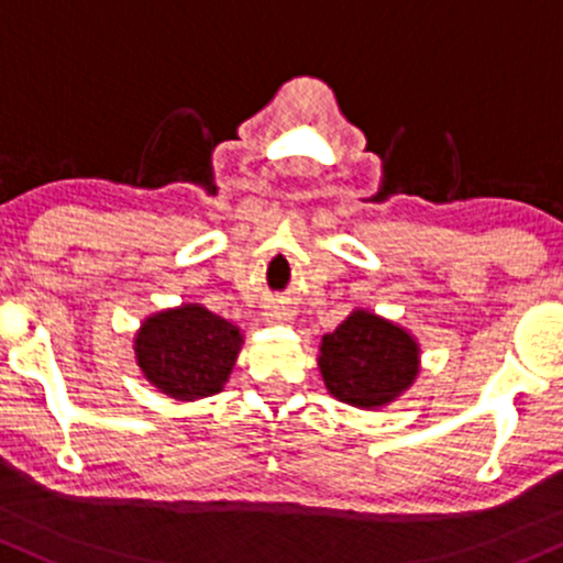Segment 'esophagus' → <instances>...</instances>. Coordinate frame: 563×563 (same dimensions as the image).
I'll list each match as a JSON object with an SVG mask.
<instances>
[{
  "instance_id": "esophagus-1",
  "label": "esophagus",
  "mask_w": 563,
  "mask_h": 563,
  "mask_svg": "<svg viewBox=\"0 0 563 563\" xmlns=\"http://www.w3.org/2000/svg\"><path fill=\"white\" fill-rule=\"evenodd\" d=\"M265 322H271V324H287V322H292V317L295 313L289 311L287 306H279V303H274V306H268L265 308Z\"/></svg>"
}]
</instances>
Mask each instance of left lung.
I'll return each mask as SVG.
<instances>
[{
    "mask_svg": "<svg viewBox=\"0 0 563 563\" xmlns=\"http://www.w3.org/2000/svg\"><path fill=\"white\" fill-rule=\"evenodd\" d=\"M319 371L335 400L376 410L419 376V343L389 319L356 308L322 338Z\"/></svg>",
    "mask_w": 563,
    "mask_h": 563,
    "instance_id": "8db88e82",
    "label": "left lung"
}]
</instances>
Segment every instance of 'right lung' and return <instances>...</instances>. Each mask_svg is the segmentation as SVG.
Wrapping results in <instances>:
<instances>
[{
  "instance_id": "1",
  "label": "right lung",
  "mask_w": 563,
  "mask_h": 563,
  "mask_svg": "<svg viewBox=\"0 0 563 563\" xmlns=\"http://www.w3.org/2000/svg\"><path fill=\"white\" fill-rule=\"evenodd\" d=\"M241 330L198 303L153 313L142 322L134 352L144 378L174 400L222 391L241 352Z\"/></svg>"
}]
</instances>
